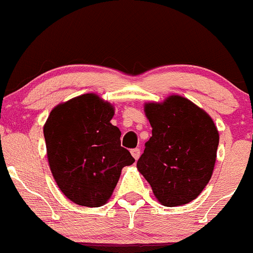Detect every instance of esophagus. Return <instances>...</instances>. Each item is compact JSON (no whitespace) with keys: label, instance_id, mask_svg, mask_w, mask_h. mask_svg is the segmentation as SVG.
<instances>
[{"label":"esophagus","instance_id":"obj_1","mask_svg":"<svg viewBox=\"0 0 253 253\" xmlns=\"http://www.w3.org/2000/svg\"><path fill=\"white\" fill-rule=\"evenodd\" d=\"M131 155H133V158L135 159V160H138L139 156H140V149L139 148H135V149H131Z\"/></svg>","mask_w":253,"mask_h":253}]
</instances>
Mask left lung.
<instances>
[{"mask_svg":"<svg viewBox=\"0 0 253 253\" xmlns=\"http://www.w3.org/2000/svg\"><path fill=\"white\" fill-rule=\"evenodd\" d=\"M145 114L153 130L136 167L163 205L189 204L211 179L217 129L209 114L179 95L149 103Z\"/></svg>","mask_w":253,"mask_h":253,"instance_id":"1","label":"left lung"}]
</instances>
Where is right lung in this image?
<instances>
[{"instance_id": "1", "label": "right lung", "mask_w": 253, "mask_h": 253, "mask_svg": "<svg viewBox=\"0 0 253 253\" xmlns=\"http://www.w3.org/2000/svg\"><path fill=\"white\" fill-rule=\"evenodd\" d=\"M114 109L95 94H83L50 112L43 128L50 171L61 191L86 208L104 205L124 167L135 159L120 145L110 123Z\"/></svg>"}]
</instances>
